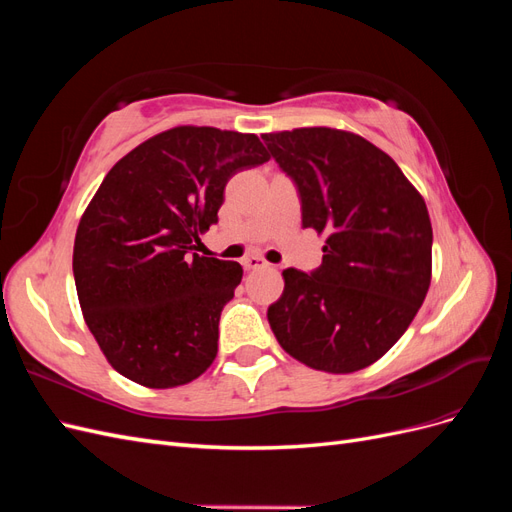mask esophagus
Returning a JSON list of instances; mask_svg holds the SVG:
<instances>
[{
    "label": "esophagus",
    "instance_id": "obj_1",
    "mask_svg": "<svg viewBox=\"0 0 512 512\" xmlns=\"http://www.w3.org/2000/svg\"><path fill=\"white\" fill-rule=\"evenodd\" d=\"M241 265H243L245 271H256V269L267 267V262L262 260V258H258V256H247V258L241 260Z\"/></svg>",
    "mask_w": 512,
    "mask_h": 512
}]
</instances>
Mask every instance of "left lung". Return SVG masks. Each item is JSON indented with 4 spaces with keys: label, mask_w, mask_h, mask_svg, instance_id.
Segmentation results:
<instances>
[{
    "label": "left lung",
    "mask_w": 512,
    "mask_h": 512,
    "mask_svg": "<svg viewBox=\"0 0 512 512\" xmlns=\"http://www.w3.org/2000/svg\"><path fill=\"white\" fill-rule=\"evenodd\" d=\"M297 183L303 228L327 235L322 265L286 269L267 312L280 346L312 369L352 374L406 333L431 284L423 196L391 156L335 128L262 134Z\"/></svg>",
    "instance_id": "1"
}]
</instances>
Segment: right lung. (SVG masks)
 Wrapping results in <instances>:
<instances>
[{"instance_id": "right-lung-1", "label": "right lung", "mask_w": 512, "mask_h": 512, "mask_svg": "<svg viewBox=\"0 0 512 512\" xmlns=\"http://www.w3.org/2000/svg\"><path fill=\"white\" fill-rule=\"evenodd\" d=\"M271 156L256 134L179 126L123 156L76 228L72 271L106 361L147 389L205 374L239 262L198 256L228 179Z\"/></svg>"}]
</instances>
